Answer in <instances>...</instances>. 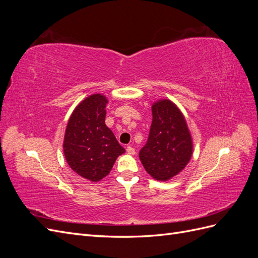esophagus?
Listing matches in <instances>:
<instances>
[{"instance_id":"1","label":"esophagus","mask_w":258,"mask_h":258,"mask_svg":"<svg viewBox=\"0 0 258 258\" xmlns=\"http://www.w3.org/2000/svg\"><path fill=\"white\" fill-rule=\"evenodd\" d=\"M127 153L128 154H130V155H135L136 154V150L132 146H130V145H128L127 146Z\"/></svg>"}]
</instances>
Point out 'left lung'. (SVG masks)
<instances>
[{
  "instance_id": "1",
  "label": "left lung",
  "mask_w": 258,
  "mask_h": 258,
  "mask_svg": "<svg viewBox=\"0 0 258 258\" xmlns=\"http://www.w3.org/2000/svg\"><path fill=\"white\" fill-rule=\"evenodd\" d=\"M153 121L146 144L139 153L143 167L154 178L167 181L186 167L192 142L181 111L169 100L153 104Z\"/></svg>"
}]
</instances>
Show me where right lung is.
Segmentation results:
<instances>
[{"mask_svg": "<svg viewBox=\"0 0 258 258\" xmlns=\"http://www.w3.org/2000/svg\"><path fill=\"white\" fill-rule=\"evenodd\" d=\"M106 103V98L99 93L82 101L70 117L64 136L63 151L69 166L92 182L110 173L117 157L124 153L105 124Z\"/></svg>", "mask_w": 258, "mask_h": 258, "instance_id": "1", "label": "right lung"}]
</instances>
